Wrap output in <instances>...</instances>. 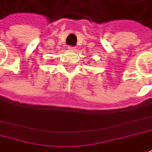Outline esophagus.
<instances>
[{"label": "esophagus", "instance_id": "34e87169", "mask_svg": "<svg viewBox=\"0 0 152 152\" xmlns=\"http://www.w3.org/2000/svg\"><path fill=\"white\" fill-rule=\"evenodd\" d=\"M68 50H71V51H74V50H76V48L75 47H72V46H68Z\"/></svg>", "mask_w": 152, "mask_h": 152}]
</instances>
